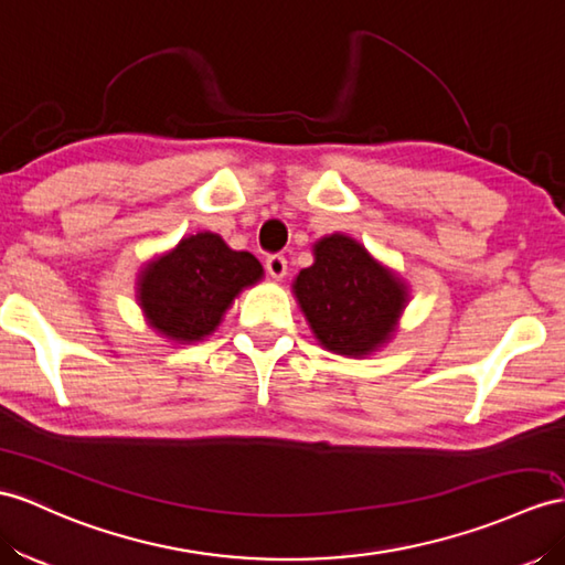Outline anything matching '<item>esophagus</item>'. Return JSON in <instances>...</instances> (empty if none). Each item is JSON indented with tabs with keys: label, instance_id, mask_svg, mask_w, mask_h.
<instances>
[{
	"label": "esophagus",
	"instance_id": "obj_1",
	"mask_svg": "<svg viewBox=\"0 0 565 565\" xmlns=\"http://www.w3.org/2000/svg\"><path fill=\"white\" fill-rule=\"evenodd\" d=\"M266 270H268L270 278L282 280L285 275H287V260H285V256H280V254L268 256V258H266Z\"/></svg>",
	"mask_w": 565,
	"mask_h": 565
}]
</instances>
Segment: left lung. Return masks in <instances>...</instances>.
I'll return each instance as SVG.
<instances>
[{"label":"left lung","instance_id":"left-lung-1","mask_svg":"<svg viewBox=\"0 0 565 565\" xmlns=\"http://www.w3.org/2000/svg\"><path fill=\"white\" fill-rule=\"evenodd\" d=\"M292 292L319 345L354 360L393 340L409 301L401 275L340 232L313 244V264L299 270Z\"/></svg>","mask_w":565,"mask_h":565}]
</instances>
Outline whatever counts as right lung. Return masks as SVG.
Returning a JSON list of instances; mask_svg holds the SVG:
<instances>
[{"mask_svg":"<svg viewBox=\"0 0 565 565\" xmlns=\"http://www.w3.org/2000/svg\"><path fill=\"white\" fill-rule=\"evenodd\" d=\"M264 278L249 252H235L215 232H196L141 268L136 301L148 326L177 345L209 338L235 297Z\"/></svg>","mask_w":565,"mask_h":565,"instance_id":"1","label":"right lung"}]
</instances>
